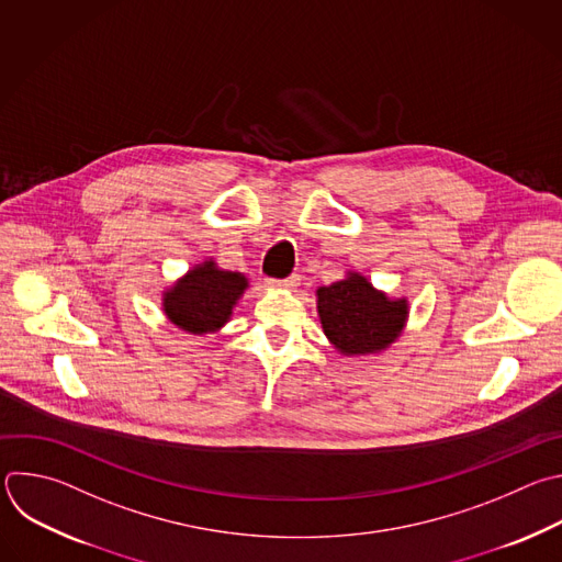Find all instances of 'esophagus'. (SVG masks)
Listing matches in <instances>:
<instances>
[{"instance_id":"esophagus-1","label":"esophagus","mask_w":562,"mask_h":562,"mask_svg":"<svg viewBox=\"0 0 562 562\" xmlns=\"http://www.w3.org/2000/svg\"><path fill=\"white\" fill-rule=\"evenodd\" d=\"M300 284V276H289L284 280H269V286L273 289H295Z\"/></svg>"}]
</instances>
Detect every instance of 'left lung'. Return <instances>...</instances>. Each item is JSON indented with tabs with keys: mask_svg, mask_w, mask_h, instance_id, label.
I'll list each match as a JSON object with an SVG mask.
<instances>
[{
	"mask_svg": "<svg viewBox=\"0 0 562 562\" xmlns=\"http://www.w3.org/2000/svg\"><path fill=\"white\" fill-rule=\"evenodd\" d=\"M326 339L339 355L366 357L386 350L408 322V300L391 297L357 271L315 291Z\"/></svg>",
	"mask_w": 562,
	"mask_h": 562,
	"instance_id": "8db88e82",
	"label": "left lung"
}]
</instances>
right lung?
I'll return each instance as SVG.
<instances>
[{"mask_svg":"<svg viewBox=\"0 0 562 562\" xmlns=\"http://www.w3.org/2000/svg\"><path fill=\"white\" fill-rule=\"evenodd\" d=\"M247 289L245 273L225 271L214 258H207L162 291V313L184 333H216L232 319Z\"/></svg>","mask_w":562,"mask_h":562,"instance_id":"1","label":"right lung"}]
</instances>
